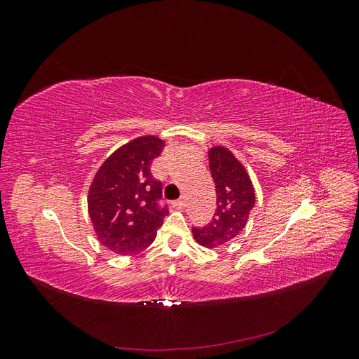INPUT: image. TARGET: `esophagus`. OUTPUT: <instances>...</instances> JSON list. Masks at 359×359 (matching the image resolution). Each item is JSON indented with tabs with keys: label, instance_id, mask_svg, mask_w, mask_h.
Instances as JSON below:
<instances>
[{
	"label": "esophagus",
	"instance_id": "34e87169",
	"mask_svg": "<svg viewBox=\"0 0 359 359\" xmlns=\"http://www.w3.org/2000/svg\"><path fill=\"white\" fill-rule=\"evenodd\" d=\"M170 205L173 206V208L182 210L184 206H186V201H184V199H178V201H173V202H170Z\"/></svg>",
	"mask_w": 359,
	"mask_h": 359
}]
</instances>
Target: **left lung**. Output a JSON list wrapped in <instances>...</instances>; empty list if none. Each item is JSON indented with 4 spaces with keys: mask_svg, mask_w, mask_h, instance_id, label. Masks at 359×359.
Listing matches in <instances>:
<instances>
[{
    "mask_svg": "<svg viewBox=\"0 0 359 359\" xmlns=\"http://www.w3.org/2000/svg\"><path fill=\"white\" fill-rule=\"evenodd\" d=\"M210 170L215 182L217 210L210 224L193 227L199 245L214 248L232 241L241 233L256 202L252 178L231 149L217 145L208 149Z\"/></svg>",
    "mask_w": 359,
    "mask_h": 359,
    "instance_id": "left-lung-1",
    "label": "left lung"
}]
</instances>
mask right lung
I'll return each instance as SVG.
<instances>
[{
	"mask_svg": "<svg viewBox=\"0 0 359 359\" xmlns=\"http://www.w3.org/2000/svg\"><path fill=\"white\" fill-rule=\"evenodd\" d=\"M165 140L145 135L130 140L107 157L88 190V214L97 240L111 252L132 256L148 248L157 236L166 206L161 182L151 175Z\"/></svg>",
	"mask_w": 359,
	"mask_h": 359,
	"instance_id": "add662e5",
	"label": "right lung"
}]
</instances>
